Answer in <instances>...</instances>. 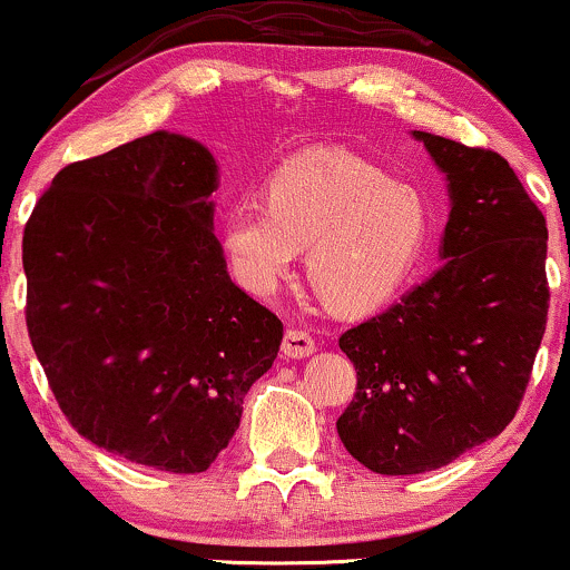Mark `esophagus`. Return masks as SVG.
I'll use <instances>...</instances> for the list:
<instances>
[{
	"label": "esophagus",
	"instance_id": "obj_1",
	"mask_svg": "<svg viewBox=\"0 0 570 570\" xmlns=\"http://www.w3.org/2000/svg\"><path fill=\"white\" fill-rule=\"evenodd\" d=\"M283 353L287 358H307L315 353V340L304 332H287L283 336Z\"/></svg>",
	"mask_w": 570,
	"mask_h": 570
}]
</instances>
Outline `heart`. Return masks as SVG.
<instances>
[{
	"label": "heart",
	"instance_id": "b5f03b06",
	"mask_svg": "<svg viewBox=\"0 0 570 570\" xmlns=\"http://www.w3.org/2000/svg\"><path fill=\"white\" fill-rule=\"evenodd\" d=\"M263 195L266 209L236 206L223 219L230 272L258 296H272L307 249L312 291L334 312L364 315L400 293L424 247L419 189L358 157H304Z\"/></svg>",
	"mask_w": 570,
	"mask_h": 570
}]
</instances>
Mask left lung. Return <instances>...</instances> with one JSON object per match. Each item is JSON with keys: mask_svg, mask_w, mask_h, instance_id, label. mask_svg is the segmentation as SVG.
I'll list each match as a JSON object with an SVG mask.
<instances>
[{"mask_svg": "<svg viewBox=\"0 0 570 570\" xmlns=\"http://www.w3.org/2000/svg\"><path fill=\"white\" fill-rule=\"evenodd\" d=\"M449 187L443 266L340 336L358 375L336 421L381 475L454 462L511 424L549 312L547 219L498 151L413 130Z\"/></svg>", "mask_w": 570, "mask_h": 570, "instance_id": "left-lung-1", "label": "left lung"}]
</instances>
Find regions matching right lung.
Here are the masks:
<instances>
[{"label": "right lung", "mask_w": 570, "mask_h": 570, "mask_svg": "<svg viewBox=\"0 0 570 570\" xmlns=\"http://www.w3.org/2000/svg\"><path fill=\"white\" fill-rule=\"evenodd\" d=\"M217 187L204 144L157 130L59 170L23 228L29 340L67 421L168 473L228 449L283 342L230 279Z\"/></svg>", "instance_id": "add662e5"}]
</instances>
